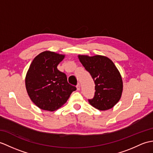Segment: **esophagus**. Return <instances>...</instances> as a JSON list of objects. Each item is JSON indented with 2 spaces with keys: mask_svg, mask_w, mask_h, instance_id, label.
Returning a JSON list of instances; mask_svg holds the SVG:
<instances>
[{
  "mask_svg": "<svg viewBox=\"0 0 153 153\" xmlns=\"http://www.w3.org/2000/svg\"><path fill=\"white\" fill-rule=\"evenodd\" d=\"M76 87H77V90L79 91L80 89V84L79 83H77Z\"/></svg>",
  "mask_w": 153,
  "mask_h": 153,
  "instance_id": "esophagus-1",
  "label": "esophagus"
}]
</instances>
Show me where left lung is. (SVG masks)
Returning a JSON list of instances; mask_svg holds the SVG:
<instances>
[{"label":"left lung","mask_w":153,"mask_h":153,"mask_svg":"<svg viewBox=\"0 0 153 153\" xmlns=\"http://www.w3.org/2000/svg\"><path fill=\"white\" fill-rule=\"evenodd\" d=\"M78 58L94 81L96 91L93 98L88 100L89 104L102 111L112 108L121 97L123 87L114 63L102 55H78Z\"/></svg>","instance_id":"obj_1"}]
</instances>
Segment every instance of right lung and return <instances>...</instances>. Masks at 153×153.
I'll return each instance as SVG.
<instances>
[{
  "instance_id": "add662e5",
  "label": "right lung",
  "mask_w": 153,
  "mask_h": 153,
  "mask_svg": "<svg viewBox=\"0 0 153 153\" xmlns=\"http://www.w3.org/2000/svg\"><path fill=\"white\" fill-rule=\"evenodd\" d=\"M65 55L45 51L30 64L25 77V86L30 100L39 108L49 111L65 104L76 87L68 83L66 75L57 69Z\"/></svg>"
}]
</instances>
